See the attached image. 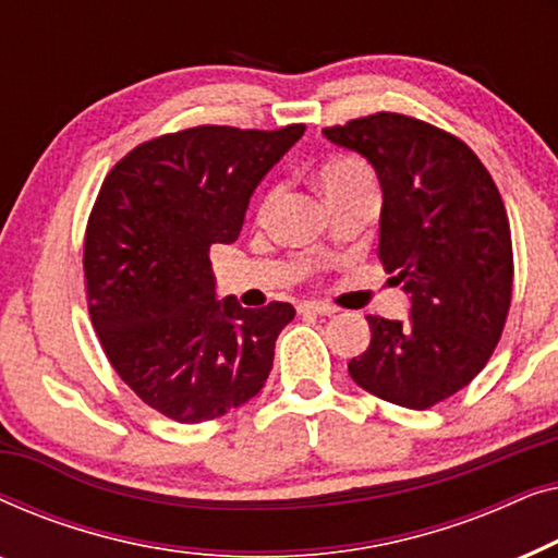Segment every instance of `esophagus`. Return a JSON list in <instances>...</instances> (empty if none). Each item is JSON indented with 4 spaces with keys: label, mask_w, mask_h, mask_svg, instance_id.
<instances>
[{
    "label": "esophagus",
    "mask_w": 558,
    "mask_h": 558,
    "mask_svg": "<svg viewBox=\"0 0 558 558\" xmlns=\"http://www.w3.org/2000/svg\"><path fill=\"white\" fill-rule=\"evenodd\" d=\"M300 312H307V315H323V317H330V315H335V307H330V304H325V302H304V304H300Z\"/></svg>",
    "instance_id": "esophagus-1"
}]
</instances>
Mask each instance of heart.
Listing matches in <instances>:
<instances>
[{"mask_svg":"<svg viewBox=\"0 0 558 558\" xmlns=\"http://www.w3.org/2000/svg\"><path fill=\"white\" fill-rule=\"evenodd\" d=\"M317 185L323 190L327 203L338 205L355 195H376V174L361 157L340 155L327 159L317 170ZM277 201V193H266L262 201V213H266Z\"/></svg>","mask_w":558,"mask_h":558,"instance_id":"1","label":"heart"}]
</instances>
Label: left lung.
Wrapping results in <instances>:
<instances>
[{
    "instance_id": "8db88e82",
    "label": "left lung",
    "mask_w": 558,
    "mask_h": 558,
    "mask_svg": "<svg viewBox=\"0 0 558 558\" xmlns=\"http://www.w3.org/2000/svg\"><path fill=\"white\" fill-rule=\"evenodd\" d=\"M323 134L376 170L378 258L411 300L403 323L368 317L371 345L348 373L378 399L429 409L485 368L506 327V205L475 151L426 121L380 111Z\"/></svg>"
}]
</instances>
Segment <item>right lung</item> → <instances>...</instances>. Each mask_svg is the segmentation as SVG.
<instances>
[{"instance_id": "add662e5", "label": "right lung", "mask_w": 558, "mask_h": 558, "mask_svg": "<svg viewBox=\"0 0 558 558\" xmlns=\"http://www.w3.org/2000/svg\"><path fill=\"white\" fill-rule=\"evenodd\" d=\"M302 134L195 126L140 144L106 174L83 246L88 312L121 380L174 422L223 416L269 378L294 307L218 300L208 254L239 239L256 185Z\"/></svg>"}]
</instances>
